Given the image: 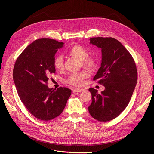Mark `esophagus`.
Wrapping results in <instances>:
<instances>
[{"instance_id": "obj_1", "label": "esophagus", "mask_w": 154, "mask_h": 154, "mask_svg": "<svg viewBox=\"0 0 154 154\" xmlns=\"http://www.w3.org/2000/svg\"><path fill=\"white\" fill-rule=\"evenodd\" d=\"M72 91H73V92H74V93H75V92H82V91H84V89H82V88H73Z\"/></svg>"}]
</instances>
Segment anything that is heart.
Masks as SVG:
<instances>
[{"label": "heart", "mask_w": 154, "mask_h": 154, "mask_svg": "<svg viewBox=\"0 0 154 154\" xmlns=\"http://www.w3.org/2000/svg\"><path fill=\"white\" fill-rule=\"evenodd\" d=\"M67 54L81 61L82 66L88 69H94L97 67V60L92 56L88 55V52L85 48L74 45L72 46L67 51ZM54 66L57 70L63 69V59L61 55L56 56L54 60ZM89 76V72L87 70L73 72L67 79L66 82L69 84L75 86L81 87L84 84V80Z\"/></svg>", "instance_id": "1"}]
</instances>
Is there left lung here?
<instances>
[{
    "label": "left lung",
    "instance_id": "1",
    "mask_svg": "<svg viewBox=\"0 0 154 154\" xmlns=\"http://www.w3.org/2000/svg\"><path fill=\"white\" fill-rule=\"evenodd\" d=\"M90 43L101 48L102 63L94 80L105 87L101 94L90 88L91 116L100 122L114 119L128 106L137 82L136 64L132 55L112 37H93Z\"/></svg>",
    "mask_w": 154,
    "mask_h": 154
}]
</instances>
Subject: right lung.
<instances>
[{"label":"right lung","instance_id":"1","mask_svg":"<svg viewBox=\"0 0 154 154\" xmlns=\"http://www.w3.org/2000/svg\"><path fill=\"white\" fill-rule=\"evenodd\" d=\"M51 38H40L29 45L15 61L13 79L19 97L32 115L42 120L59 116L66 106L72 91L47 86L48 78L55 73V53L63 46Z\"/></svg>","mask_w":154,"mask_h":154}]
</instances>
